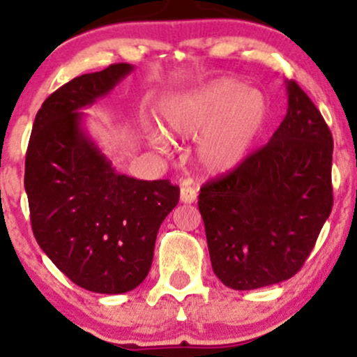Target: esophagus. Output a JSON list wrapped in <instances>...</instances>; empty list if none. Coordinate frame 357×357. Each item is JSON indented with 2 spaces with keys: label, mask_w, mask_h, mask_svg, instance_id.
Here are the masks:
<instances>
[{
  "label": "esophagus",
  "mask_w": 357,
  "mask_h": 357,
  "mask_svg": "<svg viewBox=\"0 0 357 357\" xmlns=\"http://www.w3.org/2000/svg\"><path fill=\"white\" fill-rule=\"evenodd\" d=\"M179 198H181V203L191 204L195 203L196 199V190L191 186H181V191H179Z\"/></svg>",
  "instance_id": "obj_1"
}]
</instances>
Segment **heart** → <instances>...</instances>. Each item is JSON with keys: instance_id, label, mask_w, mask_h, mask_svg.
Masks as SVG:
<instances>
[{"instance_id": "b5f03b06", "label": "heart", "mask_w": 357, "mask_h": 357, "mask_svg": "<svg viewBox=\"0 0 357 357\" xmlns=\"http://www.w3.org/2000/svg\"><path fill=\"white\" fill-rule=\"evenodd\" d=\"M268 121V104L258 90L235 79H216L167 99L161 122L176 141L198 139L196 161L206 174L221 176L247 161ZM166 134H153V144L166 149Z\"/></svg>"}]
</instances>
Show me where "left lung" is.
Instances as JSON below:
<instances>
[{"instance_id": "left-lung-1", "label": "left lung", "mask_w": 357, "mask_h": 357, "mask_svg": "<svg viewBox=\"0 0 357 357\" xmlns=\"http://www.w3.org/2000/svg\"><path fill=\"white\" fill-rule=\"evenodd\" d=\"M285 87L289 107L268 144L198 198L213 272L235 290L296 275L333 210V134L296 82Z\"/></svg>"}]
</instances>
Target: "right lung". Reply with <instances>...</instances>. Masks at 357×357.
<instances>
[{
	"label": "right lung",
	"mask_w": 357,
	"mask_h": 357,
	"mask_svg": "<svg viewBox=\"0 0 357 357\" xmlns=\"http://www.w3.org/2000/svg\"><path fill=\"white\" fill-rule=\"evenodd\" d=\"M134 70L114 63L65 84L36 114L24 162L33 235L56 268L97 294H124L147 277L155 236L179 202L167 179L117 173L84 127L87 109Z\"/></svg>",
	"instance_id": "obj_1"
}]
</instances>
